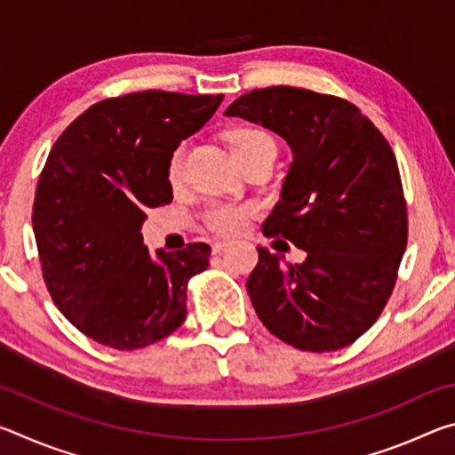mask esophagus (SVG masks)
I'll return each mask as SVG.
<instances>
[{
    "instance_id": "obj_1",
    "label": "esophagus",
    "mask_w": 455,
    "mask_h": 455,
    "mask_svg": "<svg viewBox=\"0 0 455 455\" xmlns=\"http://www.w3.org/2000/svg\"><path fill=\"white\" fill-rule=\"evenodd\" d=\"M228 246L227 241H214L212 243V255H219V252H222Z\"/></svg>"
}]
</instances>
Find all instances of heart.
Segmentation results:
<instances>
[{
    "label": "heart",
    "instance_id": "1",
    "mask_svg": "<svg viewBox=\"0 0 455 455\" xmlns=\"http://www.w3.org/2000/svg\"><path fill=\"white\" fill-rule=\"evenodd\" d=\"M230 150H233L236 163L244 158L255 156L260 152H276L275 140L268 136L265 130L259 128H236L230 132ZM182 158H184V146H179L172 152L171 160H168V180L172 184L180 182L182 176ZM257 209L252 204H214L212 209L206 212V227L219 235H238L246 227L252 217H255Z\"/></svg>",
    "mask_w": 455,
    "mask_h": 455
}]
</instances>
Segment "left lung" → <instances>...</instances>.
<instances>
[{
    "label": "left lung",
    "instance_id": "8db88e82",
    "mask_svg": "<svg viewBox=\"0 0 455 455\" xmlns=\"http://www.w3.org/2000/svg\"><path fill=\"white\" fill-rule=\"evenodd\" d=\"M225 114L273 130L292 150L263 235L287 238L307 259L283 267L259 246L246 281L259 319L301 351L347 347L387 305L407 246L394 150L357 106L313 90H252Z\"/></svg>",
    "mask_w": 455,
    "mask_h": 455
}]
</instances>
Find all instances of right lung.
Returning a JSON list of instances; mask_svg holds the SVG:
<instances>
[{
	"label": "right lung",
	"mask_w": 455,
	"mask_h": 455,
	"mask_svg": "<svg viewBox=\"0 0 455 455\" xmlns=\"http://www.w3.org/2000/svg\"><path fill=\"white\" fill-rule=\"evenodd\" d=\"M222 98L164 90L108 98L52 146L34 198L37 255L52 301L94 341L142 349L187 319L188 281L209 267L211 246L160 249L152 259L140 228L146 209L172 200V152Z\"/></svg>",
	"instance_id": "1"
}]
</instances>
